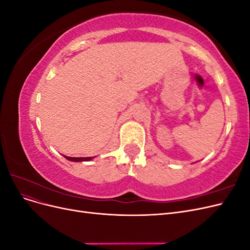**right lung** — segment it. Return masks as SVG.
Returning a JSON list of instances; mask_svg holds the SVG:
<instances>
[{
    "label": "right lung",
    "mask_w": 250,
    "mask_h": 250,
    "mask_svg": "<svg viewBox=\"0 0 250 250\" xmlns=\"http://www.w3.org/2000/svg\"><path fill=\"white\" fill-rule=\"evenodd\" d=\"M66 160H69L71 162H89L92 161L94 157H70V156H65L63 155Z\"/></svg>",
    "instance_id": "add662e5"
}]
</instances>
